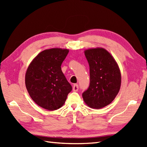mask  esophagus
I'll use <instances>...</instances> for the list:
<instances>
[{
    "label": "esophagus",
    "mask_w": 147,
    "mask_h": 147,
    "mask_svg": "<svg viewBox=\"0 0 147 147\" xmlns=\"http://www.w3.org/2000/svg\"><path fill=\"white\" fill-rule=\"evenodd\" d=\"M79 90V86L77 85V84H75V85H73V90L74 92H78Z\"/></svg>",
    "instance_id": "1"
}]
</instances>
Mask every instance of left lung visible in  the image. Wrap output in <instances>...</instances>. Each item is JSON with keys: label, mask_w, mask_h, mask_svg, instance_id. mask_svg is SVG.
Here are the masks:
<instances>
[{"label": "left lung", "mask_w": 147, "mask_h": 147, "mask_svg": "<svg viewBox=\"0 0 147 147\" xmlns=\"http://www.w3.org/2000/svg\"><path fill=\"white\" fill-rule=\"evenodd\" d=\"M90 66V85L82 93L89 107L100 109L110 104L120 90L121 76L113 57L102 48L85 51Z\"/></svg>", "instance_id": "obj_1"}]
</instances>
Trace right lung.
Returning <instances> with one entry per match:
<instances>
[{
  "mask_svg": "<svg viewBox=\"0 0 147 147\" xmlns=\"http://www.w3.org/2000/svg\"><path fill=\"white\" fill-rule=\"evenodd\" d=\"M67 49H51L40 52L31 62L25 75L31 98L40 107L54 111L64 104L72 86L61 70Z\"/></svg>",
  "mask_w": 147,
  "mask_h": 147,
  "instance_id": "right-lung-1",
  "label": "right lung"
}]
</instances>
